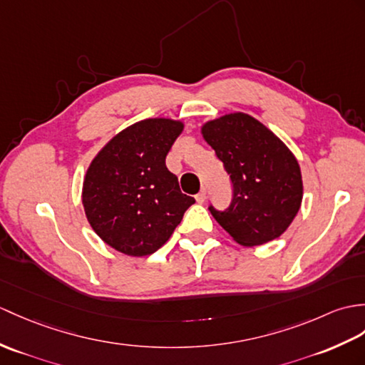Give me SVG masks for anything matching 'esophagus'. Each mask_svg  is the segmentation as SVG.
<instances>
[{"mask_svg":"<svg viewBox=\"0 0 365 365\" xmlns=\"http://www.w3.org/2000/svg\"><path fill=\"white\" fill-rule=\"evenodd\" d=\"M205 199H207V191L205 190H200V192L196 194V200L199 203H203V202H205Z\"/></svg>","mask_w":365,"mask_h":365,"instance_id":"34e87169","label":"esophagus"}]
</instances>
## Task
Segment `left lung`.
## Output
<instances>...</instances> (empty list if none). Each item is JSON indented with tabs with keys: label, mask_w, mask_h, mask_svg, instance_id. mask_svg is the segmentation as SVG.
Returning <instances> with one entry per match:
<instances>
[{
	"label": "left lung",
	"mask_w": 365,
	"mask_h": 365,
	"mask_svg": "<svg viewBox=\"0 0 365 365\" xmlns=\"http://www.w3.org/2000/svg\"><path fill=\"white\" fill-rule=\"evenodd\" d=\"M202 135L233 183L225 211L210 205L232 238L252 247L278 238L299 213L303 182L297 158L277 135L247 113H230L202 125Z\"/></svg>",
	"instance_id": "8db88e82"
}]
</instances>
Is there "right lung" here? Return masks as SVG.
<instances>
[{"label":"right lung","mask_w":365,"mask_h":365,"mask_svg":"<svg viewBox=\"0 0 365 365\" xmlns=\"http://www.w3.org/2000/svg\"><path fill=\"white\" fill-rule=\"evenodd\" d=\"M182 121L149 118L110 140L90 163L82 188L88 222L110 247L146 257L171 238L194 197L166 168Z\"/></svg>","instance_id":"right-lung-1"}]
</instances>
